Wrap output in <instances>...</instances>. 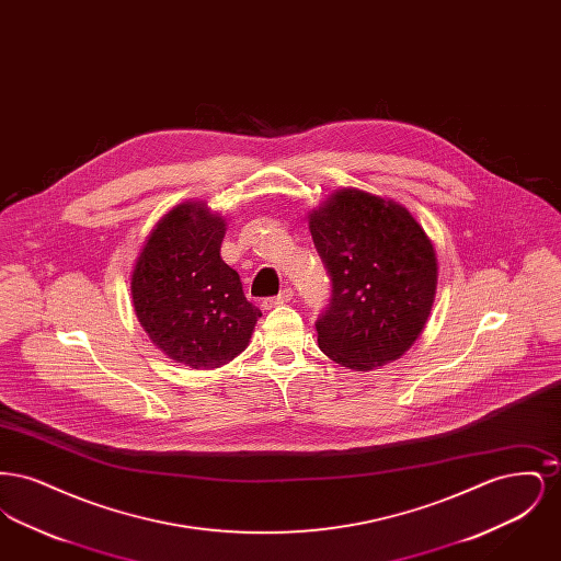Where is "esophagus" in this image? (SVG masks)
<instances>
[{
	"label": "esophagus",
	"mask_w": 561,
	"mask_h": 561,
	"mask_svg": "<svg viewBox=\"0 0 561 561\" xmlns=\"http://www.w3.org/2000/svg\"><path fill=\"white\" fill-rule=\"evenodd\" d=\"M293 288H284V290L277 294V296H271V298H265V300H263V307H265V309H273V307H279V305H284V302L293 300Z\"/></svg>",
	"instance_id": "34e87169"
}]
</instances>
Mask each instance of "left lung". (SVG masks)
<instances>
[{"label":"left lung","mask_w":561,"mask_h":561,"mask_svg":"<svg viewBox=\"0 0 561 561\" xmlns=\"http://www.w3.org/2000/svg\"><path fill=\"white\" fill-rule=\"evenodd\" d=\"M309 231L332 277V302L316 323L321 351L355 373L400 359L437 293L425 229L393 199L339 188L309 213Z\"/></svg>","instance_id":"left-lung-1"}]
</instances>
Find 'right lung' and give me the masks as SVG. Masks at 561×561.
I'll return each mask as SVG.
<instances>
[{
    "label": "right lung",
    "instance_id": "obj_1",
    "mask_svg": "<svg viewBox=\"0 0 561 561\" xmlns=\"http://www.w3.org/2000/svg\"><path fill=\"white\" fill-rule=\"evenodd\" d=\"M225 231L227 220L206 202H183L156 222L130 273L142 330L161 353L193 370L238 357L261 318L238 271L220 259Z\"/></svg>",
    "mask_w": 561,
    "mask_h": 561
}]
</instances>
